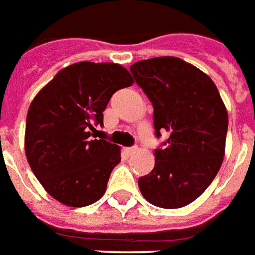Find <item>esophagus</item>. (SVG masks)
Returning a JSON list of instances; mask_svg holds the SVG:
<instances>
[{"mask_svg":"<svg viewBox=\"0 0 255 255\" xmlns=\"http://www.w3.org/2000/svg\"><path fill=\"white\" fill-rule=\"evenodd\" d=\"M137 149H138L137 147H128V148H125V152L128 153V155H133V153L136 152Z\"/></svg>","mask_w":255,"mask_h":255,"instance_id":"esophagus-1","label":"esophagus"}]
</instances>
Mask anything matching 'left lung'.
<instances>
[{
    "instance_id": "1",
    "label": "left lung",
    "mask_w": 255,
    "mask_h": 255,
    "mask_svg": "<svg viewBox=\"0 0 255 255\" xmlns=\"http://www.w3.org/2000/svg\"><path fill=\"white\" fill-rule=\"evenodd\" d=\"M136 84L153 107L152 171L138 178L142 196L162 209L192 203L217 176L225 152L228 113L209 75L178 57L163 56L130 66Z\"/></svg>"
}]
</instances>
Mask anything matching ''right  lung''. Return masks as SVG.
I'll list each match as a JSON object with an SVG mask.
<instances>
[{"label": "right lung", "instance_id": "add662e5", "mask_svg": "<svg viewBox=\"0 0 255 255\" xmlns=\"http://www.w3.org/2000/svg\"><path fill=\"white\" fill-rule=\"evenodd\" d=\"M133 84L115 63L81 61L63 68L30 104L24 149L46 192L60 203L84 207L102 198L121 148L96 138L103 111L119 89Z\"/></svg>", "mask_w": 255, "mask_h": 255}]
</instances>
